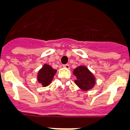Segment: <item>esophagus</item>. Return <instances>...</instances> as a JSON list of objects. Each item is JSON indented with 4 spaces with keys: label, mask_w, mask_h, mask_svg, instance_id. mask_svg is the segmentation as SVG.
Wrapping results in <instances>:
<instances>
[{
    "label": "esophagus",
    "mask_w": 130,
    "mask_h": 130,
    "mask_svg": "<svg viewBox=\"0 0 130 130\" xmlns=\"http://www.w3.org/2000/svg\"><path fill=\"white\" fill-rule=\"evenodd\" d=\"M63 67L66 68V69H69V65L68 64H65V65H63Z\"/></svg>",
    "instance_id": "1"
}]
</instances>
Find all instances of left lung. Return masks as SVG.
<instances>
[{"label": "left lung", "mask_w": 130, "mask_h": 130, "mask_svg": "<svg viewBox=\"0 0 130 130\" xmlns=\"http://www.w3.org/2000/svg\"><path fill=\"white\" fill-rule=\"evenodd\" d=\"M74 74L76 77L75 83L83 91H88L93 88L95 85V78L87 67L80 65L74 70Z\"/></svg>", "instance_id": "1"}]
</instances>
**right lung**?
Wrapping results in <instances>:
<instances>
[{"label": "right lung", "instance_id": "add662e5", "mask_svg": "<svg viewBox=\"0 0 130 130\" xmlns=\"http://www.w3.org/2000/svg\"><path fill=\"white\" fill-rule=\"evenodd\" d=\"M56 72V69H53L50 65L47 64H44L38 72L37 81L39 83L41 84L43 87H47L51 83Z\"/></svg>", "mask_w": 130, "mask_h": 130}]
</instances>
